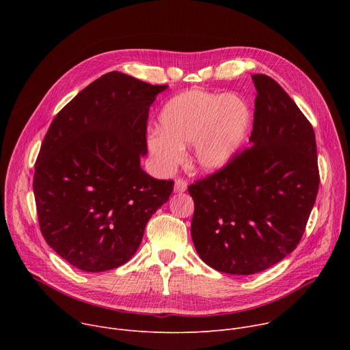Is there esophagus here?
I'll return each instance as SVG.
<instances>
[{"mask_svg":"<svg viewBox=\"0 0 350 350\" xmlns=\"http://www.w3.org/2000/svg\"><path fill=\"white\" fill-rule=\"evenodd\" d=\"M187 185H188L187 180H184V178H177L176 183H174V191H176V192H184V191L187 189Z\"/></svg>","mask_w":350,"mask_h":350,"instance_id":"obj_1","label":"esophagus"}]
</instances>
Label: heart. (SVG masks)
<instances>
[{
    "label": "heart",
    "mask_w": 350,
    "mask_h": 350,
    "mask_svg": "<svg viewBox=\"0 0 350 350\" xmlns=\"http://www.w3.org/2000/svg\"><path fill=\"white\" fill-rule=\"evenodd\" d=\"M254 113L238 94L187 90L173 96L159 116V131L149 137L151 152L167 167L193 144L192 162L204 172H217L239 151L251 129Z\"/></svg>",
    "instance_id": "obj_1"
}]
</instances>
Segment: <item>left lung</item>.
Returning <instances> with one entry per match:
<instances>
[{
	"instance_id": "left-lung-1",
	"label": "left lung",
	"mask_w": 350,
	"mask_h": 350,
	"mask_svg": "<svg viewBox=\"0 0 350 350\" xmlns=\"http://www.w3.org/2000/svg\"><path fill=\"white\" fill-rule=\"evenodd\" d=\"M252 80L251 146L188 187L198 255L217 271L239 275L260 273L293 251L320 184L313 126L275 80Z\"/></svg>"
}]
</instances>
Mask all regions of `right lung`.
I'll use <instances>...</instances> for the list:
<instances>
[{
  "label": "right lung",
  "mask_w": 350,
  "mask_h": 350,
  "mask_svg": "<svg viewBox=\"0 0 350 350\" xmlns=\"http://www.w3.org/2000/svg\"><path fill=\"white\" fill-rule=\"evenodd\" d=\"M167 88L111 72L81 90L49 126L34 165L41 234L72 266L116 269L173 191L139 166L149 107Z\"/></svg>",
  "instance_id": "obj_1"
}]
</instances>
